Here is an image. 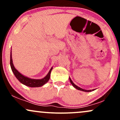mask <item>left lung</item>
<instances>
[{
	"mask_svg": "<svg viewBox=\"0 0 120 120\" xmlns=\"http://www.w3.org/2000/svg\"><path fill=\"white\" fill-rule=\"evenodd\" d=\"M69 80H70V82H71V83L72 84V85L75 88V89H78V90H81V91H85V92H90V91H91L92 90H84V89H81V88H80V87H79L78 86H76V85H75V84H74L73 82H72V81L71 80V78H69ZM94 90H93V91H94Z\"/></svg>",
	"mask_w": 120,
	"mask_h": 120,
	"instance_id": "obj_1",
	"label": "left lung"
}]
</instances>
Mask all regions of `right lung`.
Wrapping results in <instances>:
<instances>
[{
  "mask_svg": "<svg viewBox=\"0 0 120 120\" xmlns=\"http://www.w3.org/2000/svg\"><path fill=\"white\" fill-rule=\"evenodd\" d=\"M12 52V51H11ZM11 57H10V65L11 67L12 71L14 73L16 77L17 78L21 83H22L26 86L31 87H41L45 85V83L49 81L50 78V74L51 72L52 68L50 69V71L49 72L47 75L45 77V78H42L41 79H31V78H27L26 77H25L22 74H21L20 72L16 70V69L15 68L14 65L13 64V61H12V53L11 52Z\"/></svg>",
  "mask_w": 120,
  "mask_h": 120,
  "instance_id": "add662e5",
  "label": "right lung"
}]
</instances>
